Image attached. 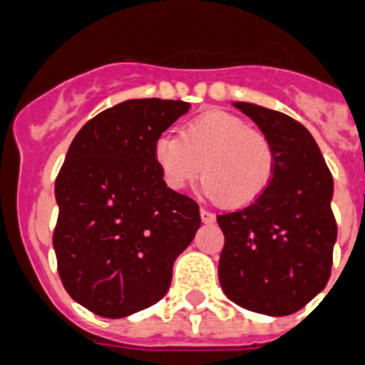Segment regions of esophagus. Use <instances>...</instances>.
I'll return each mask as SVG.
<instances>
[{
  "label": "esophagus",
  "instance_id": "1",
  "mask_svg": "<svg viewBox=\"0 0 365 365\" xmlns=\"http://www.w3.org/2000/svg\"><path fill=\"white\" fill-rule=\"evenodd\" d=\"M200 215H201V220H203L205 224H212V222H215V215H212L210 210L201 209V210H200Z\"/></svg>",
  "mask_w": 365,
  "mask_h": 365
}]
</instances>
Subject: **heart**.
<instances>
[{
    "label": "heart",
    "instance_id": "b5f03b06",
    "mask_svg": "<svg viewBox=\"0 0 365 365\" xmlns=\"http://www.w3.org/2000/svg\"><path fill=\"white\" fill-rule=\"evenodd\" d=\"M155 160L173 190H182L201 173L205 194L227 209L255 203L276 173L269 135L222 110L195 115L180 126L179 135H158Z\"/></svg>",
    "mask_w": 365,
    "mask_h": 365
}]
</instances>
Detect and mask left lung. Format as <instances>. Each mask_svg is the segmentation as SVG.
Listing matches in <instances>:
<instances>
[{
    "instance_id": "left-lung-1",
    "label": "left lung",
    "mask_w": 365,
    "mask_h": 365,
    "mask_svg": "<svg viewBox=\"0 0 365 365\" xmlns=\"http://www.w3.org/2000/svg\"><path fill=\"white\" fill-rule=\"evenodd\" d=\"M272 140L276 173L255 203L220 215L225 242L218 278L230 300L264 315H291L327 287L338 225L334 180L306 126L282 111L235 102Z\"/></svg>"
}]
</instances>
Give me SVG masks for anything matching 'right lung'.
<instances>
[{"instance_id": "obj_1", "label": "right lung", "mask_w": 365, "mask_h": 365, "mask_svg": "<svg viewBox=\"0 0 365 365\" xmlns=\"http://www.w3.org/2000/svg\"><path fill=\"white\" fill-rule=\"evenodd\" d=\"M188 110L182 101H125L87 121L68 147L56 179L57 272L101 317L158 302L201 225L200 205L168 188L155 160L158 135Z\"/></svg>"}]
</instances>
